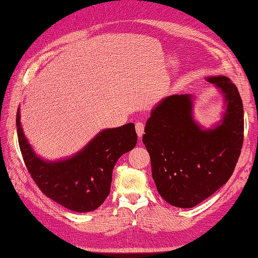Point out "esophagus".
<instances>
[{
  "mask_svg": "<svg viewBox=\"0 0 258 258\" xmlns=\"http://www.w3.org/2000/svg\"><path fill=\"white\" fill-rule=\"evenodd\" d=\"M135 126H136V133L138 135V137H143L144 132H145V124H144L143 122H137Z\"/></svg>",
  "mask_w": 258,
  "mask_h": 258,
  "instance_id": "34e87169",
  "label": "esophagus"
}]
</instances>
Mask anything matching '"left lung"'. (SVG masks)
<instances>
[{
	"label": "left lung",
	"instance_id": "8db88e82",
	"mask_svg": "<svg viewBox=\"0 0 258 258\" xmlns=\"http://www.w3.org/2000/svg\"><path fill=\"white\" fill-rule=\"evenodd\" d=\"M207 80L224 95L221 123L202 129L192 117L191 95H171L152 111L143 136L157 191L181 209L200 204L228 181L243 143V107L236 85L224 76Z\"/></svg>",
	"mask_w": 258,
	"mask_h": 258
}]
</instances>
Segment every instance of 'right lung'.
Masks as SVG:
<instances>
[{"mask_svg": "<svg viewBox=\"0 0 258 258\" xmlns=\"http://www.w3.org/2000/svg\"><path fill=\"white\" fill-rule=\"evenodd\" d=\"M17 133L26 168L45 196L66 209L85 213L101 206L110 194L112 171L121 155L136 146L134 123L105 129L70 159L47 162L27 142L18 108Z\"/></svg>", "mask_w": 258, "mask_h": 258, "instance_id": "right-lung-1", "label": "right lung"}]
</instances>
